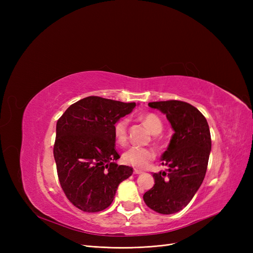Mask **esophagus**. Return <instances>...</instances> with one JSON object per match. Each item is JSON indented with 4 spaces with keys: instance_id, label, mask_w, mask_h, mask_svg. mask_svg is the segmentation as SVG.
I'll use <instances>...</instances> for the list:
<instances>
[{
    "instance_id": "1",
    "label": "esophagus",
    "mask_w": 253,
    "mask_h": 253,
    "mask_svg": "<svg viewBox=\"0 0 253 253\" xmlns=\"http://www.w3.org/2000/svg\"><path fill=\"white\" fill-rule=\"evenodd\" d=\"M133 173H134V174H136V175H137V174H140V173H142V172H141V171H140V170H137V169H134V171H133Z\"/></svg>"
}]
</instances>
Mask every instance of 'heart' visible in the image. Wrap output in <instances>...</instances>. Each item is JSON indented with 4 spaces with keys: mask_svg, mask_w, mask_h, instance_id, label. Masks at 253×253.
I'll use <instances>...</instances> for the list:
<instances>
[{
    "mask_svg": "<svg viewBox=\"0 0 253 253\" xmlns=\"http://www.w3.org/2000/svg\"><path fill=\"white\" fill-rule=\"evenodd\" d=\"M143 124L149 127L153 134H158L163 129V121L156 114L149 113L141 117ZM127 118H121L115 122L114 125V137L118 144L124 145L127 140ZM156 152L152 148H142L133 145L128 148L124 154H122V160L124 163L136 168V169H145L150 166V164L155 159Z\"/></svg>",
    "mask_w": 253,
    "mask_h": 253,
    "instance_id": "b5f03b06",
    "label": "heart"
}]
</instances>
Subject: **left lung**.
Instances as JSON below:
<instances>
[{"instance_id": "8db88e82", "label": "left lung", "mask_w": 253, "mask_h": 253, "mask_svg": "<svg viewBox=\"0 0 253 253\" xmlns=\"http://www.w3.org/2000/svg\"><path fill=\"white\" fill-rule=\"evenodd\" d=\"M162 111L175 131L162 165L168 171L153 174L155 183L144 193L149 208L162 214L180 211L201 187L208 167L211 135L208 122L195 106L180 100L150 102Z\"/></svg>"}]
</instances>
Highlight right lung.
I'll list each match as a JSON object with an SVG mask.
<instances>
[{
    "label": "right lung",
    "mask_w": 253,
    "mask_h": 253,
    "mask_svg": "<svg viewBox=\"0 0 253 253\" xmlns=\"http://www.w3.org/2000/svg\"><path fill=\"white\" fill-rule=\"evenodd\" d=\"M135 102L98 96L75 102L57 121L53 157L58 178L67 200L84 212L108 208L119 183L133 173L118 166L114 125L129 114Z\"/></svg>",
    "instance_id": "add662e5"
}]
</instances>
